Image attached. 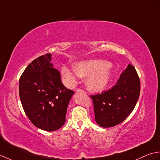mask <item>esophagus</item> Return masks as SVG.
<instances>
[{
	"label": "esophagus",
	"mask_w": 160,
	"mask_h": 160,
	"mask_svg": "<svg viewBox=\"0 0 160 160\" xmlns=\"http://www.w3.org/2000/svg\"><path fill=\"white\" fill-rule=\"evenodd\" d=\"M77 91V92H83V93H86V91L83 90H82V89H80V88H79V89H78Z\"/></svg>",
	"instance_id": "obj_1"
}]
</instances>
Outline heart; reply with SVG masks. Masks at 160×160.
<instances>
[{
  "mask_svg": "<svg viewBox=\"0 0 160 160\" xmlns=\"http://www.w3.org/2000/svg\"><path fill=\"white\" fill-rule=\"evenodd\" d=\"M110 63L102 59H89L79 62L74 68L63 66L61 76L65 86L74 88L81 77H88L86 85L90 90L99 92L105 89L112 77Z\"/></svg>",
  "mask_w": 160,
  "mask_h": 160,
  "instance_id": "b5f03b06",
  "label": "heart"
}]
</instances>
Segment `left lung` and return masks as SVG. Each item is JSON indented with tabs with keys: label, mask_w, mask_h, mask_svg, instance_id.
Segmentation results:
<instances>
[{
	"label": "left lung",
	"mask_w": 160,
	"mask_h": 160,
	"mask_svg": "<svg viewBox=\"0 0 160 160\" xmlns=\"http://www.w3.org/2000/svg\"><path fill=\"white\" fill-rule=\"evenodd\" d=\"M140 80L135 67L128 64L111 88L92 94L96 122L103 128L115 126L126 119L139 97Z\"/></svg>",
	"instance_id": "8db88e82"
}]
</instances>
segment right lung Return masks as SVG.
<instances>
[{
  "label": "right lung",
  "instance_id": "right-lung-1",
  "mask_svg": "<svg viewBox=\"0 0 160 160\" xmlns=\"http://www.w3.org/2000/svg\"><path fill=\"white\" fill-rule=\"evenodd\" d=\"M51 56L48 53L36 58L19 79V96L25 114L35 126L46 131L64 124L74 93L62 83L60 72L50 63Z\"/></svg>",
  "mask_w": 160,
  "mask_h": 160
}]
</instances>
